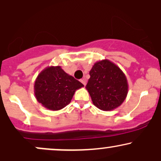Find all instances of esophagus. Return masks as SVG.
Returning a JSON list of instances; mask_svg holds the SVG:
<instances>
[{
    "label": "esophagus",
    "mask_w": 161,
    "mask_h": 161,
    "mask_svg": "<svg viewBox=\"0 0 161 161\" xmlns=\"http://www.w3.org/2000/svg\"><path fill=\"white\" fill-rule=\"evenodd\" d=\"M80 81H81V82H82V84L84 85V86H86V79H85V78H83V79H81Z\"/></svg>",
    "instance_id": "obj_1"
}]
</instances>
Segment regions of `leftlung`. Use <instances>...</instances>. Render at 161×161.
Wrapping results in <instances>:
<instances>
[{"label": "left lung", "instance_id": "left-lung-1", "mask_svg": "<svg viewBox=\"0 0 161 161\" xmlns=\"http://www.w3.org/2000/svg\"><path fill=\"white\" fill-rule=\"evenodd\" d=\"M86 88L94 105L110 111L123 104L128 94V82L119 66L109 60L96 62L89 72Z\"/></svg>", "mask_w": 161, "mask_h": 161}]
</instances>
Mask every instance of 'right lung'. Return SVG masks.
<instances>
[{"label":"right lung","mask_w":161,"mask_h":161,"mask_svg":"<svg viewBox=\"0 0 161 161\" xmlns=\"http://www.w3.org/2000/svg\"><path fill=\"white\" fill-rule=\"evenodd\" d=\"M64 72L61 66H47L38 75L35 82L34 93L37 101L51 110L65 108L73 98L75 91L83 87Z\"/></svg>","instance_id":"obj_1"}]
</instances>
